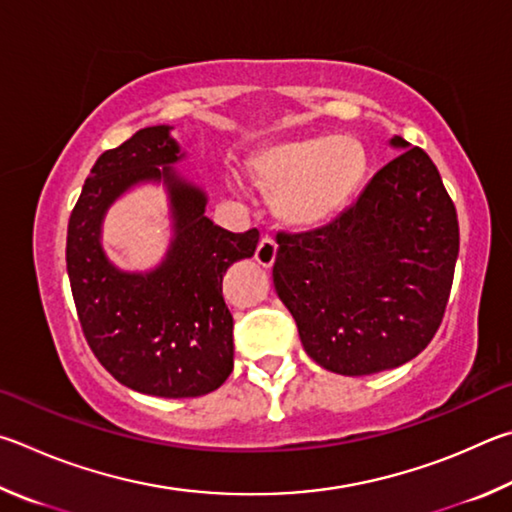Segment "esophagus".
Returning a JSON list of instances; mask_svg holds the SVG:
<instances>
[{"instance_id": "obj_1", "label": "esophagus", "mask_w": 512, "mask_h": 512, "mask_svg": "<svg viewBox=\"0 0 512 512\" xmlns=\"http://www.w3.org/2000/svg\"><path fill=\"white\" fill-rule=\"evenodd\" d=\"M256 261L263 267H272L276 261V242L272 236H263L256 247Z\"/></svg>"}]
</instances>
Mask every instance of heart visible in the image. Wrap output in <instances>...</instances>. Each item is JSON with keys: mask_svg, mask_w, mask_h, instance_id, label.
Instances as JSON below:
<instances>
[{"mask_svg": "<svg viewBox=\"0 0 512 512\" xmlns=\"http://www.w3.org/2000/svg\"><path fill=\"white\" fill-rule=\"evenodd\" d=\"M366 166L360 141L328 132L276 143L249 161L256 186L292 227H317L344 211L360 191Z\"/></svg>", "mask_w": 512, "mask_h": 512, "instance_id": "b5f03b06", "label": "heart"}]
</instances>
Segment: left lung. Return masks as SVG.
I'll list each match as a JSON object with an SVG mask.
<instances>
[{
    "instance_id": "8db88e82",
    "label": "left lung",
    "mask_w": 512,
    "mask_h": 512,
    "mask_svg": "<svg viewBox=\"0 0 512 512\" xmlns=\"http://www.w3.org/2000/svg\"><path fill=\"white\" fill-rule=\"evenodd\" d=\"M353 206L324 227L276 233L274 288L306 353L339 375H371L425 351L441 326L459 220L438 168L402 137Z\"/></svg>"
}]
</instances>
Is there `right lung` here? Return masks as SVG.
<instances>
[{"label":"right lung","mask_w":512,"mask_h":512,"mask_svg":"<svg viewBox=\"0 0 512 512\" xmlns=\"http://www.w3.org/2000/svg\"><path fill=\"white\" fill-rule=\"evenodd\" d=\"M182 157L168 125L105 150L67 229V274L89 348L114 380L159 398H197L229 378L233 317L222 276L258 245V229L231 233L206 218L202 188L173 170ZM139 181L167 184L176 231L165 261L146 275L121 273L100 247L106 206Z\"/></svg>","instance_id":"right-lung-1"}]
</instances>
